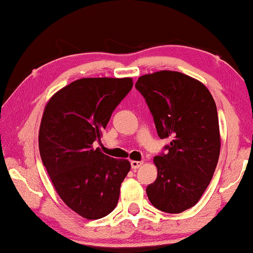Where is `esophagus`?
I'll list each match as a JSON object with an SVG mask.
<instances>
[{
    "label": "esophagus",
    "mask_w": 253,
    "mask_h": 253,
    "mask_svg": "<svg viewBox=\"0 0 253 253\" xmlns=\"http://www.w3.org/2000/svg\"><path fill=\"white\" fill-rule=\"evenodd\" d=\"M143 164H144L143 161H136V160H133V161H131V168H132L133 170H136V169L140 168L141 166H143Z\"/></svg>",
    "instance_id": "esophagus-1"
}]
</instances>
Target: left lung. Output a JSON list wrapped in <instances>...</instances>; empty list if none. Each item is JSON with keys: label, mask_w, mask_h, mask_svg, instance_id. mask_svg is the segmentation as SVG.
Returning a JSON list of instances; mask_svg holds the SVG:
<instances>
[{"label": "left lung", "mask_w": 253, "mask_h": 253, "mask_svg": "<svg viewBox=\"0 0 253 253\" xmlns=\"http://www.w3.org/2000/svg\"><path fill=\"white\" fill-rule=\"evenodd\" d=\"M136 87L159 137L171 138L167 154L154 158L158 176L147 197L162 212L181 213L198 203L215 171L221 148L215 101L202 82L178 71L140 76Z\"/></svg>", "instance_id": "obj_1"}]
</instances>
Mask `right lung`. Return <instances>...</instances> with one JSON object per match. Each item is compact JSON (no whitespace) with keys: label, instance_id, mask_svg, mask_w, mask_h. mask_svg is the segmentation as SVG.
<instances>
[{"label":"right lung","instance_id":"add662e5","mask_svg":"<svg viewBox=\"0 0 253 253\" xmlns=\"http://www.w3.org/2000/svg\"><path fill=\"white\" fill-rule=\"evenodd\" d=\"M132 85L130 77L82 78L55 93L43 109L41 160L60 198L87 220L113 212L130 171L129 161L103 154L93 143Z\"/></svg>","mask_w":253,"mask_h":253}]
</instances>
